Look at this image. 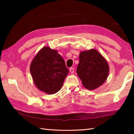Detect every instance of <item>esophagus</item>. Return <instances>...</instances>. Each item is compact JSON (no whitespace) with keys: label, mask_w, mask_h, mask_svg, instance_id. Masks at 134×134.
Wrapping results in <instances>:
<instances>
[{"label":"esophagus","mask_w":134,"mask_h":134,"mask_svg":"<svg viewBox=\"0 0 134 134\" xmlns=\"http://www.w3.org/2000/svg\"><path fill=\"white\" fill-rule=\"evenodd\" d=\"M70 72H71V74H72L74 72V68H72V67H71L70 69Z\"/></svg>","instance_id":"34e87169"}]
</instances>
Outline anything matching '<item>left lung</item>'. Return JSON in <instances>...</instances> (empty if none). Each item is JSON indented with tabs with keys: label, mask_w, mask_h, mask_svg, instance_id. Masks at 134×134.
<instances>
[{
	"label": "left lung",
	"mask_w": 134,
	"mask_h": 134,
	"mask_svg": "<svg viewBox=\"0 0 134 134\" xmlns=\"http://www.w3.org/2000/svg\"><path fill=\"white\" fill-rule=\"evenodd\" d=\"M109 72L107 61L96 49L81 52L77 74L86 89L94 90L102 85L108 78Z\"/></svg>",
	"instance_id": "1"
}]
</instances>
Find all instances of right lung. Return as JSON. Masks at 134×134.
I'll list each match as a JSON object with an SVG mask.
<instances>
[{
  "instance_id": "1",
  "label": "right lung",
  "mask_w": 134,
  "mask_h": 134,
  "mask_svg": "<svg viewBox=\"0 0 134 134\" xmlns=\"http://www.w3.org/2000/svg\"><path fill=\"white\" fill-rule=\"evenodd\" d=\"M69 71L64 59L58 51L48 47L40 49L30 65L35 86L41 91L49 94L61 89Z\"/></svg>"
}]
</instances>
